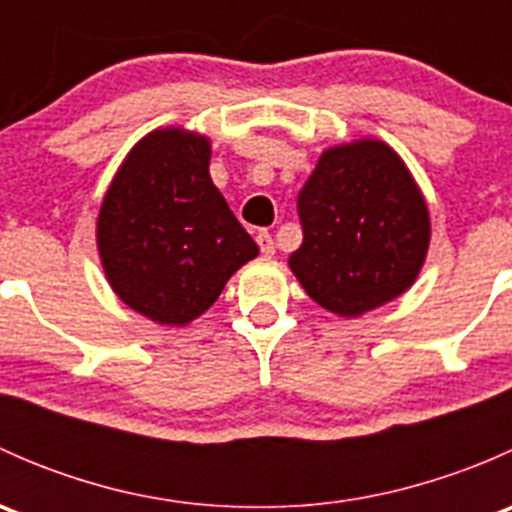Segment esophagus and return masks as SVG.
<instances>
[{
  "instance_id": "obj_1",
  "label": "esophagus",
  "mask_w": 512,
  "mask_h": 512,
  "mask_svg": "<svg viewBox=\"0 0 512 512\" xmlns=\"http://www.w3.org/2000/svg\"><path fill=\"white\" fill-rule=\"evenodd\" d=\"M257 245H260V252L265 257H272V255H275V250H277L275 240H272V235L267 230L257 232Z\"/></svg>"
}]
</instances>
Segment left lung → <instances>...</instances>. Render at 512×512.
<instances>
[{"label":"left lung","instance_id":"left-lung-1","mask_svg":"<svg viewBox=\"0 0 512 512\" xmlns=\"http://www.w3.org/2000/svg\"><path fill=\"white\" fill-rule=\"evenodd\" d=\"M302 245L289 267L324 309L359 317L414 285L428 210L401 158L381 141L322 153L297 198Z\"/></svg>","mask_w":512,"mask_h":512}]
</instances>
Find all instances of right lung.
Listing matches in <instances>:
<instances>
[{"instance_id":"right-lung-1","label":"right lung","mask_w":512,"mask_h":512,"mask_svg":"<svg viewBox=\"0 0 512 512\" xmlns=\"http://www.w3.org/2000/svg\"><path fill=\"white\" fill-rule=\"evenodd\" d=\"M210 143L165 128L136 143L98 215L113 292L160 324H188L223 292L257 245L208 173Z\"/></svg>"}]
</instances>
